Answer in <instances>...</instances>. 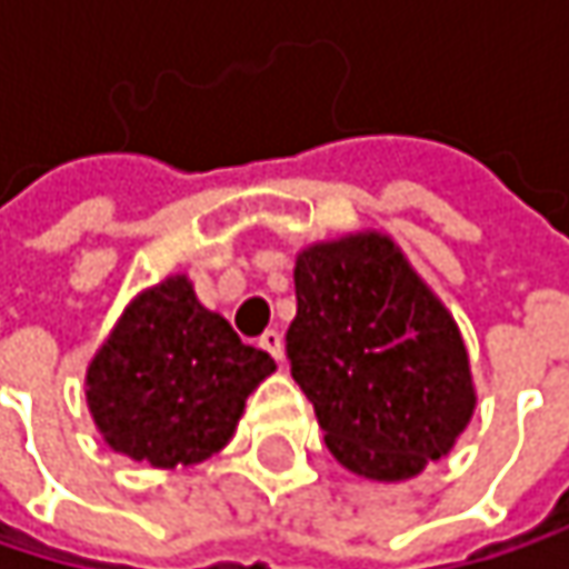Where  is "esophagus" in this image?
<instances>
[{"instance_id": "esophagus-1", "label": "esophagus", "mask_w": 569, "mask_h": 569, "mask_svg": "<svg viewBox=\"0 0 569 569\" xmlns=\"http://www.w3.org/2000/svg\"><path fill=\"white\" fill-rule=\"evenodd\" d=\"M260 346H263L277 362H283V336H280L277 329H267V332L260 336Z\"/></svg>"}]
</instances>
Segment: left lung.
Segmentation results:
<instances>
[{"label":"left lung","mask_w":569,"mask_h":569,"mask_svg":"<svg viewBox=\"0 0 569 569\" xmlns=\"http://www.w3.org/2000/svg\"><path fill=\"white\" fill-rule=\"evenodd\" d=\"M289 372L332 458L369 481L415 478L475 415L465 339L441 299L382 233L296 257Z\"/></svg>","instance_id":"obj_1"}]
</instances>
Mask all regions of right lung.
Returning a JSON list of instances; mask_svg holds the SVG:
<instances>
[{
  "label": "right lung",
  "instance_id": "obj_1",
  "mask_svg": "<svg viewBox=\"0 0 569 569\" xmlns=\"http://www.w3.org/2000/svg\"><path fill=\"white\" fill-rule=\"evenodd\" d=\"M277 362L193 296L187 277L144 289L88 366L101 438L154 468L197 465L237 431L247 396Z\"/></svg>",
  "mask_w": 569,
  "mask_h": 569
}]
</instances>
